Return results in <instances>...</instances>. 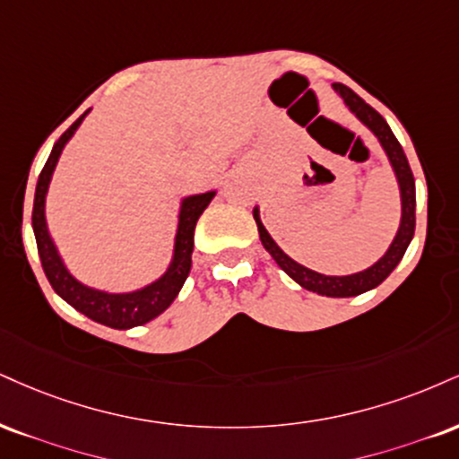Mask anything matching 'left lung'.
<instances>
[{"label":"left lung","instance_id":"1","mask_svg":"<svg viewBox=\"0 0 459 459\" xmlns=\"http://www.w3.org/2000/svg\"><path fill=\"white\" fill-rule=\"evenodd\" d=\"M333 90L340 93L342 100H344L346 107L357 115L359 121L366 124L368 128L377 134V139L380 141V145H383L385 153H387L391 167L395 170L397 184H400V196H402V222H400V229H397L394 244L389 246V250L385 252V256L380 258L378 263H374L372 267L366 269V272H359L352 275H323L318 272H312V269L303 267L299 263H295L290 256H286V254L280 250L278 244L272 239V235H269L267 229L263 226L261 218H258V209H254V220H256L258 235H261L264 250L272 254L273 261L280 264V269H284V272L289 273L297 284L325 297H355L366 290L377 289L383 280H387V275L394 272L397 263H400L402 256H404L406 247L411 244L412 235H415V205H417L415 177H412V170L408 167L404 149H402L400 143H397L395 134L391 132L389 124L385 121L383 115H380L377 108L369 107L361 96H357L351 87L342 85V82H333Z\"/></svg>","mask_w":459,"mask_h":459}]
</instances>
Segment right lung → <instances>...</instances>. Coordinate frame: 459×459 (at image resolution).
<instances>
[{
	"instance_id": "add662e5",
	"label": "right lung",
	"mask_w": 459,
	"mask_h": 459,
	"mask_svg": "<svg viewBox=\"0 0 459 459\" xmlns=\"http://www.w3.org/2000/svg\"><path fill=\"white\" fill-rule=\"evenodd\" d=\"M87 113H90V110H85V113H82L81 117L59 136L57 143L53 145L51 156H48L47 164H44L40 177H38L34 212H31V226H34L38 254H40L42 269L44 273H47L53 290L57 292L64 301H68L74 310H79L81 314H85L87 318L113 329L139 327V325H145L149 320L160 316V314L175 301V297L179 295L181 286H184L192 267L196 222L198 218H201V213L207 209L209 203H212L215 192H205V195L184 198L179 212V226H177L175 235L173 263H170L169 272L160 280H156V282L145 286V289L141 290L119 292V295H115V292L96 290L81 284L79 280L72 278L68 269L64 267L62 258H59L57 254V247H55L51 235H48L47 220H44V198H47L51 175L59 156H62L64 145L70 141V136L74 134V130L79 128Z\"/></svg>"
}]
</instances>
